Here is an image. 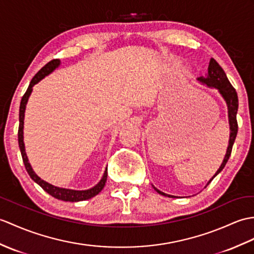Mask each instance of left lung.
<instances>
[{"label":"left lung","instance_id":"obj_1","mask_svg":"<svg viewBox=\"0 0 254 254\" xmlns=\"http://www.w3.org/2000/svg\"><path fill=\"white\" fill-rule=\"evenodd\" d=\"M199 83H201L203 85H207L208 87H212L217 90V92L220 93V95L222 98L225 100L226 106H227V113H228V123H229V140H228V146H227V150L225 157H224V160L221 164V167L219 170L216 171L215 174L213 175V178L210 179L208 182L207 186L210 184L211 181L213 180L215 176L219 174L221 171L225 167V164L227 163L229 156L232 154V148L233 145L235 143L236 136H237V132H238V125H237V119H236V116H237V111H238V96H237V92H236L233 85L231 84V82L228 81L226 73L224 72V70L220 66L217 62L214 60V58H211L209 67H208V73L205 74V76H199L197 79ZM154 190L162 194V196H166L169 198H175L176 196H172V194H168L160 191L159 190L152 185Z\"/></svg>","mask_w":254,"mask_h":254}]
</instances>
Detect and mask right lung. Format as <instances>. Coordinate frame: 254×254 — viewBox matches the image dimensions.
I'll return each mask as SVG.
<instances>
[{
    "instance_id": "add662e5",
    "label": "right lung",
    "mask_w": 254,
    "mask_h": 254,
    "mask_svg": "<svg viewBox=\"0 0 254 254\" xmlns=\"http://www.w3.org/2000/svg\"><path fill=\"white\" fill-rule=\"evenodd\" d=\"M61 61L60 60H54L51 61L50 63H47L45 66L40 70V71L33 76V79L31 80L30 84H29L27 91L25 93V95L22 96L21 102H20V107H19V128H18V144H19V148L21 152V157H22V161L25 163V167L28 174L30 175V178L37 183L38 185H40L43 190L50 193L51 196H53L56 199L63 200V201H70V202H76V201H83V200L91 199L94 196H96L104 188L106 181H107V168H106L104 175L102 180H100L97 184L90 188V190H69V188H63V187H57L50 184V183L45 182L41 178L35 174L33 171L31 164L29 163L28 157L26 154V149H25V143H23V120H25V111H26V106L28 103V99L30 97L31 93H32V87L38 84L39 82L44 79L46 75H49L52 73L56 68L60 67Z\"/></svg>"
}]
</instances>
